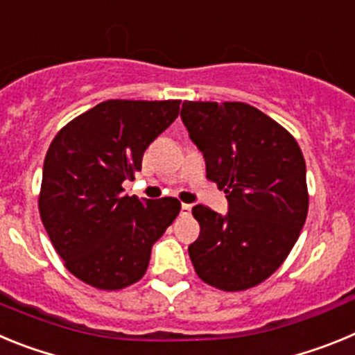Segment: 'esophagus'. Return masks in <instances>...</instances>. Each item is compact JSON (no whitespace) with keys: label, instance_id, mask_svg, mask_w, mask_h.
<instances>
[{"label":"esophagus","instance_id":"1","mask_svg":"<svg viewBox=\"0 0 355 355\" xmlns=\"http://www.w3.org/2000/svg\"><path fill=\"white\" fill-rule=\"evenodd\" d=\"M190 213H192V205H181V215H184V216H188L190 215Z\"/></svg>","mask_w":355,"mask_h":355}]
</instances>
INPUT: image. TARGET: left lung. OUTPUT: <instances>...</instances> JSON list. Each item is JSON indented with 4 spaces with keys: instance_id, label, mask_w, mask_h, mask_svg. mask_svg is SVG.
Instances as JSON below:
<instances>
[{
    "instance_id": "obj_1",
    "label": "left lung",
    "mask_w": 355,
    "mask_h": 355,
    "mask_svg": "<svg viewBox=\"0 0 355 355\" xmlns=\"http://www.w3.org/2000/svg\"><path fill=\"white\" fill-rule=\"evenodd\" d=\"M181 121L206 162V178L227 193L225 215L192 213L188 247L197 275L224 291L263 283L288 258L307 216L306 162L281 124L245 103L184 101Z\"/></svg>"
}]
</instances>
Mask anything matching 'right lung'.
Wrapping results in <instances>:
<instances>
[{
  "label": "right lung",
  "instance_id": "1",
  "mask_svg": "<svg viewBox=\"0 0 355 355\" xmlns=\"http://www.w3.org/2000/svg\"><path fill=\"white\" fill-rule=\"evenodd\" d=\"M181 101L110 99L58 131L44 159L39 211L67 270L99 290L146 274L155 241L181 209L174 197L124 196L144 150L180 114Z\"/></svg>",
  "mask_w": 355,
  "mask_h": 355
}]
</instances>
